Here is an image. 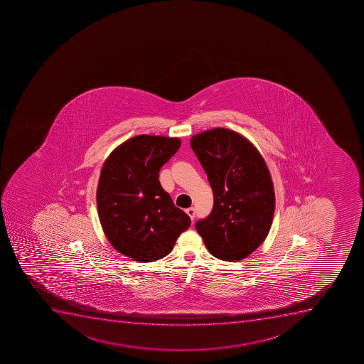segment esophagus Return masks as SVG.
<instances>
[{
  "label": "esophagus",
  "instance_id": "esophagus-1",
  "mask_svg": "<svg viewBox=\"0 0 364 364\" xmlns=\"http://www.w3.org/2000/svg\"><path fill=\"white\" fill-rule=\"evenodd\" d=\"M188 215H189V218H191V221L195 218V208H188L187 210H186Z\"/></svg>",
  "mask_w": 364,
  "mask_h": 364
}]
</instances>
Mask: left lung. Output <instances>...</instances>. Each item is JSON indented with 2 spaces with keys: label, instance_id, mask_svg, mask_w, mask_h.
Listing matches in <instances>:
<instances>
[{
  "label": "left lung",
  "instance_id": "left-lung-1",
  "mask_svg": "<svg viewBox=\"0 0 364 364\" xmlns=\"http://www.w3.org/2000/svg\"><path fill=\"white\" fill-rule=\"evenodd\" d=\"M214 193V207L196 222L211 255L240 261L262 245L272 227L275 193L261 154L248 139L225 128L191 139Z\"/></svg>",
  "mask_w": 364,
  "mask_h": 364
}]
</instances>
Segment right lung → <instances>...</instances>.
I'll list each match as a JSON object with an SVG mask.
<instances>
[{
  "instance_id": "obj_1",
  "label": "right lung",
  "mask_w": 364,
  "mask_h": 364,
  "mask_svg": "<svg viewBox=\"0 0 364 364\" xmlns=\"http://www.w3.org/2000/svg\"><path fill=\"white\" fill-rule=\"evenodd\" d=\"M180 146L177 137L139 135L112 150L103 164L96 193L100 222L110 245L127 257L161 259L191 225L159 181Z\"/></svg>"
}]
</instances>
